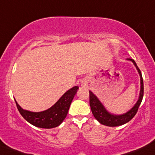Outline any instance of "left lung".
Returning <instances> with one entry per match:
<instances>
[{
  "label": "left lung",
  "mask_w": 155,
  "mask_h": 155,
  "mask_svg": "<svg viewBox=\"0 0 155 155\" xmlns=\"http://www.w3.org/2000/svg\"><path fill=\"white\" fill-rule=\"evenodd\" d=\"M127 60L132 61L133 62L140 78V91L138 100L136 102L135 106L129 110L127 113L122 114V115H113V114L110 113L105 109L101 101L98 100V98L91 91H89L90 106H91L92 113L96 120L103 125L108 126V127H118V126L127 124V122L130 121L131 119L133 118V117L136 115L141 104V101H142L143 96V81L142 74H141L140 69L137 67V64L134 59H127Z\"/></svg>",
  "instance_id": "left-lung-1"
}]
</instances>
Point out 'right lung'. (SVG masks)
Wrapping results in <instances>:
<instances>
[{"label":"right lung","instance_id":"add662e5","mask_svg":"<svg viewBox=\"0 0 155 155\" xmlns=\"http://www.w3.org/2000/svg\"><path fill=\"white\" fill-rule=\"evenodd\" d=\"M79 87L75 86L68 91L51 108L42 112L34 113L23 110L20 107L16 100L17 107L20 115L24 118L28 123L37 127L44 129H51L58 127L62 123L66 118L72 100L76 95Z\"/></svg>","mask_w":155,"mask_h":155}]
</instances>
